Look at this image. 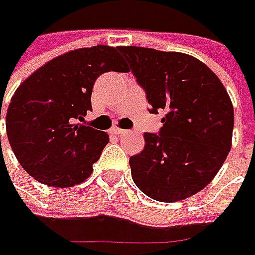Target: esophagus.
I'll list each match as a JSON object with an SVG mask.
<instances>
[{"label":"esophagus","mask_w":255,"mask_h":255,"mask_svg":"<svg viewBox=\"0 0 255 255\" xmlns=\"http://www.w3.org/2000/svg\"><path fill=\"white\" fill-rule=\"evenodd\" d=\"M111 133H112V134H123V133H126V130L119 129V128H116V126H115V128H112V129H111Z\"/></svg>","instance_id":"1"}]
</instances>
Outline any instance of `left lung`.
<instances>
[{
	"instance_id": "obj_1",
	"label": "left lung",
	"mask_w": 255,
	"mask_h": 255,
	"mask_svg": "<svg viewBox=\"0 0 255 255\" xmlns=\"http://www.w3.org/2000/svg\"><path fill=\"white\" fill-rule=\"evenodd\" d=\"M152 113L164 112L159 134L129 164L134 184L163 203L184 200L210 183L231 149L230 96L207 65L181 52L119 46Z\"/></svg>"
}]
</instances>
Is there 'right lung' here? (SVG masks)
<instances>
[{"label": "right lung", "mask_w": 255, "mask_h": 255, "mask_svg": "<svg viewBox=\"0 0 255 255\" xmlns=\"http://www.w3.org/2000/svg\"><path fill=\"white\" fill-rule=\"evenodd\" d=\"M111 71H125L118 48L96 45L56 56L18 86L6 111V136L35 180L66 189L91 176L109 136L81 122L92 111L95 81Z\"/></svg>", "instance_id": "right-lung-1"}]
</instances>
